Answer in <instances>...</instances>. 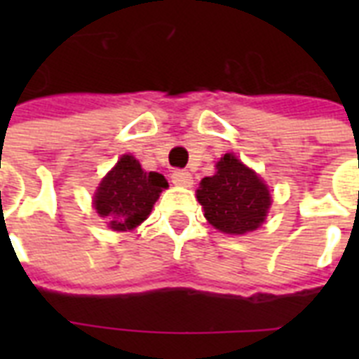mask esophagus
I'll return each instance as SVG.
<instances>
[{
	"label": "esophagus",
	"instance_id": "obj_1",
	"mask_svg": "<svg viewBox=\"0 0 359 359\" xmlns=\"http://www.w3.org/2000/svg\"><path fill=\"white\" fill-rule=\"evenodd\" d=\"M171 179H173V182L177 186H191V182H194L191 175L186 169H177V171H173Z\"/></svg>",
	"mask_w": 359,
	"mask_h": 359
}]
</instances>
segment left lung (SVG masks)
Listing matches in <instances>:
<instances>
[{
	"label": "left lung",
	"instance_id": "8db88e82",
	"mask_svg": "<svg viewBox=\"0 0 359 359\" xmlns=\"http://www.w3.org/2000/svg\"><path fill=\"white\" fill-rule=\"evenodd\" d=\"M216 169V175L205 177L197 190L208 224L227 235L255 231L270 208L266 184L233 154H225Z\"/></svg>",
	"mask_w": 359,
	"mask_h": 359
}]
</instances>
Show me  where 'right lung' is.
<instances>
[{
  "instance_id": "right-lung-1",
  "label": "right lung",
  "mask_w": 359,
  "mask_h": 359,
  "mask_svg": "<svg viewBox=\"0 0 359 359\" xmlns=\"http://www.w3.org/2000/svg\"><path fill=\"white\" fill-rule=\"evenodd\" d=\"M168 180L160 173H147L140 162L124 154L95 194V208L114 231L134 229L151 214Z\"/></svg>"
}]
</instances>
